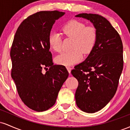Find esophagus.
I'll list each match as a JSON object with an SVG mask.
<instances>
[{
  "label": "esophagus",
  "instance_id": "obj_1",
  "mask_svg": "<svg viewBox=\"0 0 130 130\" xmlns=\"http://www.w3.org/2000/svg\"><path fill=\"white\" fill-rule=\"evenodd\" d=\"M67 70H68V73H69L70 74L71 73V67H67Z\"/></svg>",
  "mask_w": 130,
  "mask_h": 130
}]
</instances>
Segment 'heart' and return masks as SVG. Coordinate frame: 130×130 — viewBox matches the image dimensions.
<instances>
[{
    "label": "heart",
    "mask_w": 130,
    "mask_h": 130,
    "mask_svg": "<svg viewBox=\"0 0 130 130\" xmlns=\"http://www.w3.org/2000/svg\"><path fill=\"white\" fill-rule=\"evenodd\" d=\"M62 32L66 37L73 38L71 51L63 52L55 58L58 65L70 66L82 60L83 53L89 54L92 51L98 38V31L93 26H86L78 20H71L62 27ZM49 45L55 52L62 50V37L59 34L52 33L49 37Z\"/></svg>",
    "instance_id": "obj_1"
}]
</instances>
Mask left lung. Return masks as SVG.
I'll use <instances>...</instances> for the list:
<instances>
[{
    "label": "left lung",
    "instance_id": "obj_1",
    "mask_svg": "<svg viewBox=\"0 0 130 130\" xmlns=\"http://www.w3.org/2000/svg\"><path fill=\"white\" fill-rule=\"evenodd\" d=\"M76 16L90 20L98 31L92 51L71 72L79 83L75 93L77 107L94 113L103 108L117 91L123 67V44L119 33L105 18L91 13Z\"/></svg>",
    "mask_w": 130,
    "mask_h": 130
}]
</instances>
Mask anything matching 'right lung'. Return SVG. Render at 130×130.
<instances>
[{
    "label": "right lung",
    "mask_w": 130,
    "mask_h": 130,
    "mask_svg": "<svg viewBox=\"0 0 130 130\" xmlns=\"http://www.w3.org/2000/svg\"><path fill=\"white\" fill-rule=\"evenodd\" d=\"M64 14L57 10L34 13L21 23L14 35L11 77L22 102L34 111L53 106L69 74L65 66L54 65L48 42L53 24Z\"/></svg>",
    "instance_id": "obj_1"
}]
</instances>
